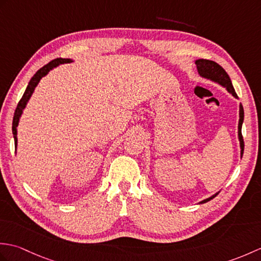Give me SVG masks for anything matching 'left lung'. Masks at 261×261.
<instances>
[{
	"label": "left lung",
	"instance_id": "obj_1",
	"mask_svg": "<svg viewBox=\"0 0 261 261\" xmlns=\"http://www.w3.org/2000/svg\"><path fill=\"white\" fill-rule=\"evenodd\" d=\"M195 64L197 66V70H198L199 75L205 77V79L212 80L216 83H219V84L224 86L226 90H228L234 97H238L228 73H226V71L223 69V67H221V66L218 63L212 62V60H207V59H198V60H196ZM239 115H240V119H239V126H238V129H239L238 134H239V140H240V147H241V157H242L243 149H245V142H243V137H242V132H241L242 122H243V118H245V113H243L242 104H240ZM216 195H218V194H215V195H213L212 197L204 199V201H202L201 203H206V202L210 201V199L214 198Z\"/></svg>",
	"mask_w": 261,
	"mask_h": 261
}]
</instances>
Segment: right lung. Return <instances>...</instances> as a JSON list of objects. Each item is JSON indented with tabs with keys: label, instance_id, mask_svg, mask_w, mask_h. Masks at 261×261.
<instances>
[{
	"label": "right lung",
	"instance_id": "obj_1",
	"mask_svg": "<svg viewBox=\"0 0 261 261\" xmlns=\"http://www.w3.org/2000/svg\"><path fill=\"white\" fill-rule=\"evenodd\" d=\"M65 63H70V59H65V58H57L51 60L50 63H48L47 65L43 66L40 69H39L37 73L33 75L32 79L29 82V85L27 86V90L24 92L23 95H22L21 99L18 103V107L15 109L14 116H13V122H12V132H13V137H14V145L16 147V143H18V138H16V126L19 124V120L20 116L22 114V110L25 108L27 102L29 101V98L31 96V94L35 91V87L38 85L39 81H40L43 76L47 75V73L54 67H56L59 64H65Z\"/></svg>",
	"mask_w": 261,
	"mask_h": 261
}]
</instances>
